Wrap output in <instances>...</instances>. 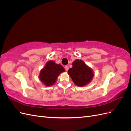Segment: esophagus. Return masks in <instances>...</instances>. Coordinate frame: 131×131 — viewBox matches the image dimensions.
I'll list each match as a JSON object with an SVG mask.
<instances>
[{
	"label": "esophagus",
	"mask_w": 131,
	"mask_h": 131,
	"mask_svg": "<svg viewBox=\"0 0 131 131\" xmlns=\"http://www.w3.org/2000/svg\"><path fill=\"white\" fill-rule=\"evenodd\" d=\"M65 69H66V71H68V70L69 67H68V66H65Z\"/></svg>",
	"instance_id": "obj_1"
}]
</instances>
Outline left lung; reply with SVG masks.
I'll return each mask as SVG.
<instances>
[{
  "instance_id": "left-lung-1",
  "label": "left lung",
  "mask_w": 131,
  "mask_h": 131,
  "mask_svg": "<svg viewBox=\"0 0 131 131\" xmlns=\"http://www.w3.org/2000/svg\"><path fill=\"white\" fill-rule=\"evenodd\" d=\"M68 73L74 84L79 87L89 84L94 77L93 70L81 59H76L72 63Z\"/></svg>"
}]
</instances>
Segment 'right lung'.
Masks as SVG:
<instances>
[{
    "label": "right lung",
    "mask_w": 131,
    "mask_h": 131,
    "mask_svg": "<svg viewBox=\"0 0 131 131\" xmlns=\"http://www.w3.org/2000/svg\"><path fill=\"white\" fill-rule=\"evenodd\" d=\"M64 71L62 65L56 64L53 61H49L40 70L39 78L43 85L51 86L56 83L59 74Z\"/></svg>",
    "instance_id": "right-lung-1"
}]
</instances>
